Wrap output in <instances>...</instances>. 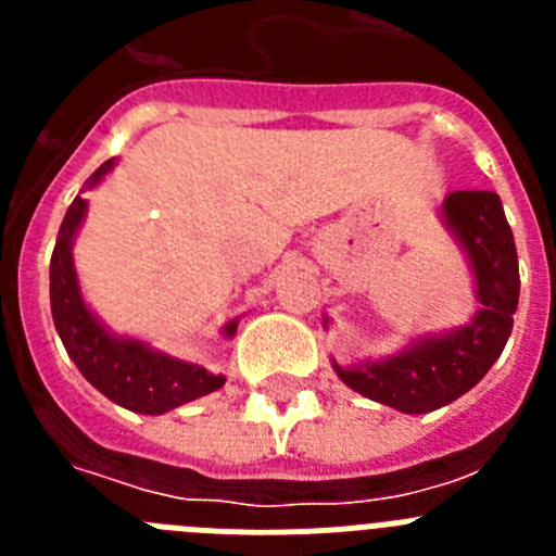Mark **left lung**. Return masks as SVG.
Segmentation results:
<instances>
[{
    "instance_id": "8db88e82",
    "label": "left lung",
    "mask_w": 556,
    "mask_h": 556,
    "mask_svg": "<svg viewBox=\"0 0 556 556\" xmlns=\"http://www.w3.org/2000/svg\"><path fill=\"white\" fill-rule=\"evenodd\" d=\"M443 223L473 269L479 312L468 326L412 339L395 356L339 367L337 376L358 395L404 415H426L479 384L513 333L520 275L513 228L495 191H451ZM328 326V317L323 320Z\"/></svg>"
}]
</instances>
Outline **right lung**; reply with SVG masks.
Listing matches in <instances>:
<instances>
[{
	"label": "right lung",
	"instance_id": "1",
	"mask_svg": "<svg viewBox=\"0 0 556 556\" xmlns=\"http://www.w3.org/2000/svg\"><path fill=\"white\" fill-rule=\"evenodd\" d=\"M113 164H116L113 159L105 161L86 180V189H94L113 169ZM86 211L88 203L77 194L63 217L52 262H49L52 320H55L58 337L77 370L86 376L88 384L111 397L113 404L139 412V415H164V412L189 404L194 397L219 390L225 384V376H214L205 367L191 365V362L175 358L169 353L152 351L139 339L116 337L86 306L80 283H77L75 258H72V244L86 219ZM236 323L239 320H230L223 328L225 337H233Z\"/></svg>",
	"mask_w": 556,
	"mask_h": 556
}]
</instances>
